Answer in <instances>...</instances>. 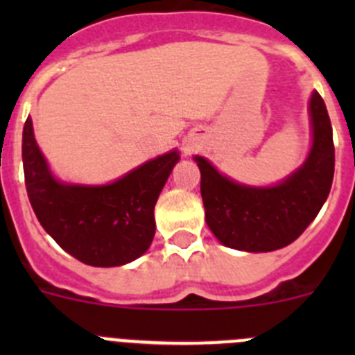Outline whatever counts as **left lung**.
I'll use <instances>...</instances> for the list:
<instances>
[{"label": "left lung", "mask_w": 355, "mask_h": 355, "mask_svg": "<svg viewBox=\"0 0 355 355\" xmlns=\"http://www.w3.org/2000/svg\"><path fill=\"white\" fill-rule=\"evenodd\" d=\"M309 112L311 153L302 167L277 187H243L196 156L206 224L225 247L247 252L283 249L306 231L322 209L334 175V144L331 119L318 92H313Z\"/></svg>", "instance_id": "obj_1"}]
</instances>
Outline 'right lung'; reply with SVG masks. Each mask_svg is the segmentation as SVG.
Listing matches in <instances>:
<instances>
[{"label":"right lung","instance_id":"add662e5","mask_svg":"<svg viewBox=\"0 0 355 355\" xmlns=\"http://www.w3.org/2000/svg\"><path fill=\"white\" fill-rule=\"evenodd\" d=\"M178 159L172 150L105 187L64 184L37 147L31 119L24 122L23 167L31 208L65 252L90 266L126 265L149 249L155 205Z\"/></svg>","mask_w":355,"mask_h":355}]
</instances>
